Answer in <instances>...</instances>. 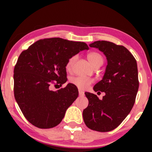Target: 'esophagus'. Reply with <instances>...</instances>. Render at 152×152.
<instances>
[{"instance_id": "obj_1", "label": "esophagus", "mask_w": 152, "mask_h": 152, "mask_svg": "<svg viewBox=\"0 0 152 152\" xmlns=\"http://www.w3.org/2000/svg\"><path fill=\"white\" fill-rule=\"evenodd\" d=\"M78 94H79V96H84V93H83V92L81 90L78 91Z\"/></svg>"}]
</instances>
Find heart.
Segmentation results:
<instances>
[{
	"mask_svg": "<svg viewBox=\"0 0 152 152\" xmlns=\"http://www.w3.org/2000/svg\"><path fill=\"white\" fill-rule=\"evenodd\" d=\"M87 58H88V61L92 66H96L98 64H103L104 61V58H103L102 56L100 53H97V52H90L87 55ZM76 59H77V56H72L68 60L67 64H66V69L67 71H71L72 70L73 66H74L75 62H76ZM70 81L71 83L75 85L77 88L81 90H86L88 86L93 83L94 80L92 78L83 77V76H76V77L71 78Z\"/></svg>",
	"mask_w": 152,
	"mask_h": 152,
	"instance_id": "b5f03b06",
	"label": "heart"
}]
</instances>
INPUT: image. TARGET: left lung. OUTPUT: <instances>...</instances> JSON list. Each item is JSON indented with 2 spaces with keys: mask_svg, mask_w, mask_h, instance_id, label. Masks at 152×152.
Listing matches in <instances>:
<instances>
[{
  "mask_svg": "<svg viewBox=\"0 0 152 152\" xmlns=\"http://www.w3.org/2000/svg\"><path fill=\"white\" fill-rule=\"evenodd\" d=\"M104 53L107 60L105 73L94 86V91L104 92L100 100L85 92L88 105L83 111L85 124L91 129L106 132L119 126L133 108L139 89L137 61L123 46L106 41L89 44Z\"/></svg>",
  "mask_w": 152,
  "mask_h": 152,
  "instance_id": "left-lung-1",
  "label": "left lung"
}]
</instances>
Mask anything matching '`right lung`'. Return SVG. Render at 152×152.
Here are the masks:
<instances>
[{
	"instance_id": "1",
	"label": "right lung",
	"mask_w": 152,
	"mask_h": 152,
	"mask_svg": "<svg viewBox=\"0 0 152 152\" xmlns=\"http://www.w3.org/2000/svg\"><path fill=\"white\" fill-rule=\"evenodd\" d=\"M83 50H88L86 43L51 38L36 41L20 54L13 74L14 96L23 114L34 126H57L77 99L78 88L73 83L55 91L50 86L52 83L61 86L67 81L68 60Z\"/></svg>"
}]
</instances>
